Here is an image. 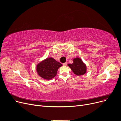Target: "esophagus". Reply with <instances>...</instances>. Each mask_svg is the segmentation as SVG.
I'll return each instance as SVG.
<instances>
[{"instance_id":"esophagus-1","label":"esophagus","mask_w":121,"mask_h":121,"mask_svg":"<svg viewBox=\"0 0 121 121\" xmlns=\"http://www.w3.org/2000/svg\"><path fill=\"white\" fill-rule=\"evenodd\" d=\"M67 64H68V63L66 62H65V63H63V65H64V66H67Z\"/></svg>"}]
</instances>
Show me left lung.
I'll return each mask as SVG.
<instances>
[{
	"label": "left lung",
	"instance_id": "obj_1",
	"mask_svg": "<svg viewBox=\"0 0 121 121\" xmlns=\"http://www.w3.org/2000/svg\"><path fill=\"white\" fill-rule=\"evenodd\" d=\"M68 66L71 69L73 73L77 75H83L86 73V65L78 57L74 58L73 59V63L69 64Z\"/></svg>",
	"mask_w": 121,
	"mask_h": 121
}]
</instances>
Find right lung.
Instances as JSON below:
<instances>
[{
    "label": "right lung",
    "mask_w": 121,
    "mask_h": 121,
    "mask_svg": "<svg viewBox=\"0 0 121 121\" xmlns=\"http://www.w3.org/2000/svg\"><path fill=\"white\" fill-rule=\"evenodd\" d=\"M62 66L60 63L52 57H49L38 63L36 70L40 77L46 80H49L55 77L59 68Z\"/></svg>",
    "instance_id": "add662e5"
}]
</instances>
